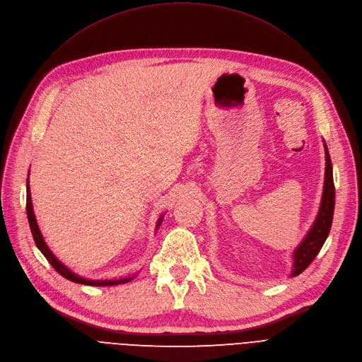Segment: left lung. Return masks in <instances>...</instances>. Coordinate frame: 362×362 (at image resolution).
I'll return each mask as SVG.
<instances>
[{"label": "left lung", "mask_w": 362, "mask_h": 362, "mask_svg": "<svg viewBox=\"0 0 362 362\" xmlns=\"http://www.w3.org/2000/svg\"><path fill=\"white\" fill-rule=\"evenodd\" d=\"M325 148V181H324V193L321 200V208L315 223L313 226L311 231L308 233L300 246L295 252V267L291 275L296 277L300 272H303L311 262L315 259V256L321 250L327 235L330 233L333 214H334V182H333V168L329 150L324 144Z\"/></svg>", "instance_id": "obj_1"}]
</instances>
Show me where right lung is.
I'll use <instances>...</instances> for the list:
<instances>
[{
	"mask_svg": "<svg viewBox=\"0 0 362 362\" xmlns=\"http://www.w3.org/2000/svg\"><path fill=\"white\" fill-rule=\"evenodd\" d=\"M26 214H28V221H29V227H30V233L33 235V240H35V245L42 252V255L47 257V261L51 264V267H53L60 275H63L64 279L71 280L74 283H79V284H88V286H115V284H122V283H127L131 279H120V280H101V281H93V280H85V279H81L78 277L76 274H74L72 271H69L60 261H57V257L51 253V250L48 249V246L45 245L44 238H42V234L38 228V223H37V219H35V215H33V211H32V200H30V192H29V181H28V187H26ZM160 221L162 218L159 219L158 222V227L160 226Z\"/></svg>",
	"mask_w": 362,
	"mask_h": 362,
	"instance_id": "obj_1",
	"label": "right lung"
}]
</instances>
